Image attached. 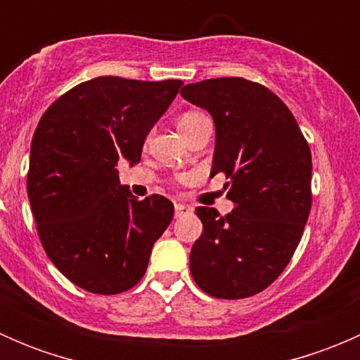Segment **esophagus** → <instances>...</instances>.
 <instances>
[{"instance_id":"esophagus-1","label":"esophagus","mask_w":360,"mask_h":360,"mask_svg":"<svg viewBox=\"0 0 360 360\" xmlns=\"http://www.w3.org/2000/svg\"><path fill=\"white\" fill-rule=\"evenodd\" d=\"M190 212H191V207L184 205V203H176V205H174V214H176V217H183Z\"/></svg>"}]
</instances>
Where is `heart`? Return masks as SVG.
Here are the masks:
<instances>
[{"mask_svg":"<svg viewBox=\"0 0 360 360\" xmlns=\"http://www.w3.org/2000/svg\"><path fill=\"white\" fill-rule=\"evenodd\" d=\"M203 118H205V116L200 115V112H195V111L184 112V115H181L179 120H177V129H179V132L183 134L184 137L195 125H197L198 122H202Z\"/></svg>","mask_w":360,"mask_h":360,"instance_id":"1","label":"heart"}]
</instances>
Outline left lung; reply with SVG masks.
<instances>
[{"label": "left lung", "instance_id": "1", "mask_svg": "<svg viewBox=\"0 0 360 360\" xmlns=\"http://www.w3.org/2000/svg\"><path fill=\"white\" fill-rule=\"evenodd\" d=\"M181 96L210 112L216 148L210 176L223 172L235 209L198 207L203 231L190 270L203 292L240 300L266 289L291 261L311 207V153L289 108L245 78H214Z\"/></svg>", "mask_w": 360, "mask_h": 360}]
</instances>
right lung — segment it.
<instances>
[{
  "instance_id": "obj_1",
  "label": "right lung",
  "mask_w": 360,
  "mask_h": 360,
  "mask_svg": "<svg viewBox=\"0 0 360 360\" xmlns=\"http://www.w3.org/2000/svg\"><path fill=\"white\" fill-rule=\"evenodd\" d=\"M181 85L99 76L68 90L36 127L27 172L36 230L50 261L85 291L134 288L172 221L169 198L137 200L116 167L122 158L139 163L144 139Z\"/></svg>"
}]
</instances>
